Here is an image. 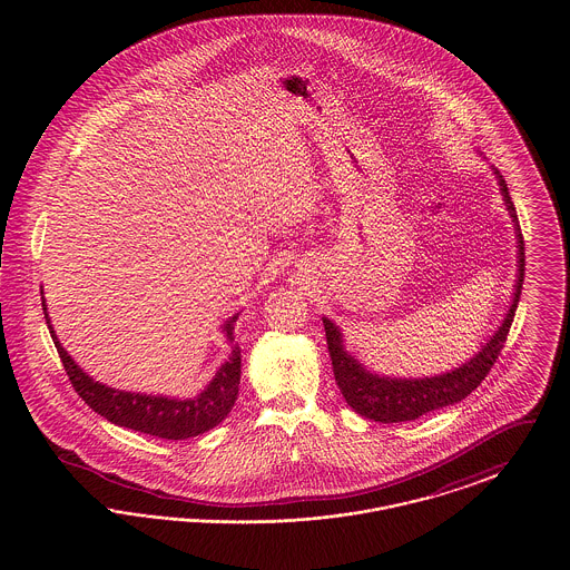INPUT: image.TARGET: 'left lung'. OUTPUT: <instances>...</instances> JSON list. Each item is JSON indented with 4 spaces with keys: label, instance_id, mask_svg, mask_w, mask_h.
Masks as SVG:
<instances>
[{
    "label": "left lung",
    "instance_id": "obj_1",
    "mask_svg": "<svg viewBox=\"0 0 570 570\" xmlns=\"http://www.w3.org/2000/svg\"><path fill=\"white\" fill-rule=\"evenodd\" d=\"M498 184L504 196L507 209L515 222L517 247H519V261H517V284L515 295L509 314L504 316L502 325L493 333V337L488 344L474 354L468 363L461 367H455L446 374L432 376V379H389V376H379L367 372L354 356L344 351L342 333L340 328L333 325L328 318H323L325 323L326 346L331 354V365L335 382L346 400V404L353 407L356 414L365 419H374L380 423H402V421H414L432 410L458 404L465 400L489 374L493 367L498 354L502 353L507 335L513 325L515 318L517 303L521 295V284H523V272H525V247H523V237L521 228L517 224L515 205L509 196L507 181L502 175L495 170Z\"/></svg>",
    "mask_w": 570,
    "mask_h": 570
}]
</instances>
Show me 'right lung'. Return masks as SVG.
<instances>
[{"instance_id":"add662e5","label":"right lung","mask_w":570,"mask_h":570,"mask_svg":"<svg viewBox=\"0 0 570 570\" xmlns=\"http://www.w3.org/2000/svg\"><path fill=\"white\" fill-rule=\"evenodd\" d=\"M45 318L49 325V333L53 337L55 348L63 363V370L72 382L75 391L82 397V402L105 416L110 423L119 428H128L140 434L156 435L164 440H186L194 435L205 434L214 430L217 423H222L228 412L235 406L237 393H239V380H242V348L239 344H233V351L224 365L217 370L214 380L207 384V389L191 397V400H170L163 395H142L130 391H117L102 382L89 379L81 367L72 361V356L66 353L55 335L51 318L47 314V305L42 298ZM237 316H233L224 331L228 340L233 342V323Z\"/></svg>"}]
</instances>
